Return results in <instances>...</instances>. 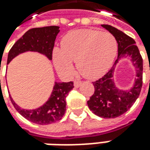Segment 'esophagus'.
Segmentation results:
<instances>
[{
    "label": "esophagus",
    "mask_w": 150,
    "mask_h": 150,
    "mask_svg": "<svg viewBox=\"0 0 150 150\" xmlns=\"http://www.w3.org/2000/svg\"><path fill=\"white\" fill-rule=\"evenodd\" d=\"M80 85H81V81H80V80H75V81H74V85H75V88H78Z\"/></svg>",
    "instance_id": "obj_1"
}]
</instances>
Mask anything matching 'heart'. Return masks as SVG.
Here are the masks:
<instances>
[{"mask_svg":"<svg viewBox=\"0 0 150 150\" xmlns=\"http://www.w3.org/2000/svg\"><path fill=\"white\" fill-rule=\"evenodd\" d=\"M61 48L54 49L53 59L59 72L70 75L72 62L87 79H97L110 70L116 56L118 44L110 32L92 29L70 31L61 40Z\"/></svg>","mask_w":150,"mask_h":150,"instance_id":"heart-1","label":"heart"}]
</instances>
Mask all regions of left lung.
<instances>
[{"label": "left lung", "mask_w": 150, "mask_h": 150, "mask_svg": "<svg viewBox=\"0 0 150 150\" xmlns=\"http://www.w3.org/2000/svg\"><path fill=\"white\" fill-rule=\"evenodd\" d=\"M102 26L115 37L118 43V58L105 75L93 82L95 92L87 104L95 115L110 119L125 114L139 96L143 84V59L133 38L111 25H102ZM124 56H130L133 65L137 68L136 83L129 91L117 89L112 79L115 65Z\"/></svg>", "instance_id": "1"}]
</instances>
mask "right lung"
Here are the masks:
<instances>
[{
  "label": "right lung",
  "instance_id": "right-lung-1",
  "mask_svg": "<svg viewBox=\"0 0 150 150\" xmlns=\"http://www.w3.org/2000/svg\"><path fill=\"white\" fill-rule=\"evenodd\" d=\"M59 26H45L32 28L24 34L23 36L13 45L8 53L7 63L14 57L25 51H37L52 59L54 40L59 33ZM74 88V83L55 82L52 94L47 102L38 109L27 110L21 109L10 96L12 105L19 113L29 121L37 125H49L61 120L66 110V96Z\"/></svg>",
  "mask_w": 150,
  "mask_h": 150
}]
</instances>
